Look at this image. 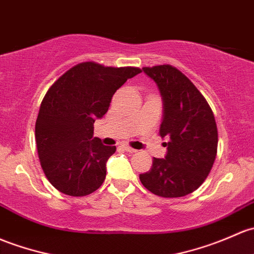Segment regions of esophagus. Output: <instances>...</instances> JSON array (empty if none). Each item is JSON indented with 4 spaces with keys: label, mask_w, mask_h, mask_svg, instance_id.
<instances>
[{
    "label": "esophagus",
    "mask_w": 254,
    "mask_h": 254,
    "mask_svg": "<svg viewBox=\"0 0 254 254\" xmlns=\"http://www.w3.org/2000/svg\"><path fill=\"white\" fill-rule=\"evenodd\" d=\"M123 148H124L127 152H129V153H135V152H137V151H136V149L131 148V147H130V146H127V145L123 146Z\"/></svg>",
    "instance_id": "obj_1"
}]
</instances>
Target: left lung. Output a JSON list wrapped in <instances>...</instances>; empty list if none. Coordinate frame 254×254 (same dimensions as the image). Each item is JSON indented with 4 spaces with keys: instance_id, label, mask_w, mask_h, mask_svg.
Here are the masks:
<instances>
[{
    "instance_id": "left-lung-1",
    "label": "left lung",
    "mask_w": 254,
    "mask_h": 254,
    "mask_svg": "<svg viewBox=\"0 0 254 254\" xmlns=\"http://www.w3.org/2000/svg\"><path fill=\"white\" fill-rule=\"evenodd\" d=\"M163 97L164 116L159 129L168 142L165 158H153L140 174L142 185L164 198L192 193L207 179L218 149L214 114L204 96L185 74L170 64L143 66Z\"/></svg>"
}]
</instances>
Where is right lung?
<instances>
[{"instance_id": "1", "label": "right lung", "mask_w": 254, "mask_h": 254, "mask_svg": "<svg viewBox=\"0 0 254 254\" xmlns=\"http://www.w3.org/2000/svg\"><path fill=\"white\" fill-rule=\"evenodd\" d=\"M137 66H106L82 62L47 90L35 124L40 164L53 188L64 194L92 193L106 179V162L116 146L93 137V123L102 118L117 90Z\"/></svg>"}]
</instances>
